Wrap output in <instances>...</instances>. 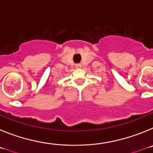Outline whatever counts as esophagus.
<instances>
[{
    "mask_svg": "<svg viewBox=\"0 0 153 153\" xmlns=\"http://www.w3.org/2000/svg\"><path fill=\"white\" fill-rule=\"evenodd\" d=\"M81 67H82V65L80 64V63H76V68H81Z\"/></svg>",
    "mask_w": 153,
    "mask_h": 153,
    "instance_id": "1",
    "label": "esophagus"
}]
</instances>
